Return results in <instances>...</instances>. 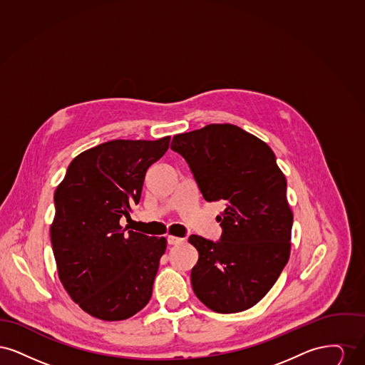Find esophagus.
<instances>
[{
	"mask_svg": "<svg viewBox=\"0 0 365 365\" xmlns=\"http://www.w3.org/2000/svg\"><path fill=\"white\" fill-rule=\"evenodd\" d=\"M167 241L170 245H180V243H183V238H179V237H174V235H168L167 237Z\"/></svg>",
	"mask_w": 365,
	"mask_h": 365,
	"instance_id": "obj_1",
	"label": "esophagus"
}]
</instances>
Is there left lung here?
I'll return each instance as SVG.
<instances>
[{
	"mask_svg": "<svg viewBox=\"0 0 365 365\" xmlns=\"http://www.w3.org/2000/svg\"><path fill=\"white\" fill-rule=\"evenodd\" d=\"M171 149L186 160L205 201H225L220 240L190 235L198 252L194 294L209 309L237 313L256 305L289 261L293 213L286 178L271 148L234 124L178 134Z\"/></svg>",
	"mask_w": 365,
	"mask_h": 365,
	"instance_id": "obj_1",
	"label": "left lung"
}]
</instances>
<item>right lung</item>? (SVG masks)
<instances>
[{"mask_svg":"<svg viewBox=\"0 0 365 365\" xmlns=\"http://www.w3.org/2000/svg\"><path fill=\"white\" fill-rule=\"evenodd\" d=\"M170 137L115 139L71 161L54 192L53 253L64 289L85 312L124 320L150 299L164 237L120 226L138 204L148 168L164 156Z\"/></svg>","mask_w":365,"mask_h":365,"instance_id":"right-lung-1","label":"right lung"}]
</instances>
